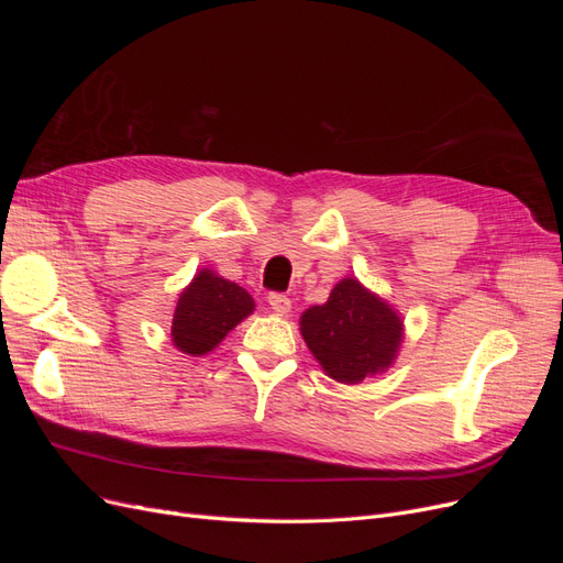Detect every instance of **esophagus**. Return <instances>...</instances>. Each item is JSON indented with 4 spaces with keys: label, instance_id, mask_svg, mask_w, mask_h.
Instances as JSON below:
<instances>
[{
    "label": "esophagus",
    "instance_id": "obj_1",
    "mask_svg": "<svg viewBox=\"0 0 563 563\" xmlns=\"http://www.w3.org/2000/svg\"><path fill=\"white\" fill-rule=\"evenodd\" d=\"M267 302H269V308L275 310L277 314H286L288 310H291V300H288L284 294H277V291H272L267 296Z\"/></svg>",
    "mask_w": 563,
    "mask_h": 563
}]
</instances>
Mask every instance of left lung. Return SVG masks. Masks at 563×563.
I'll list each match as a JSON object with an SVG mask.
<instances>
[{
    "label": "left lung",
    "mask_w": 563,
    "mask_h": 563,
    "mask_svg": "<svg viewBox=\"0 0 563 563\" xmlns=\"http://www.w3.org/2000/svg\"><path fill=\"white\" fill-rule=\"evenodd\" d=\"M300 333L333 380L354 385L395 360L401 319L360 282L343 279L327 302L302 314Z\"/></svg>",
    "instance_id": "1"
}]
</instances>
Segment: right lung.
Instances as JSON below:
<instances>
[{
  "instance_id": "1",
  "label": "right lung",
  "mask_w": 563,
  "mask_h": 563,
  "mask_svg": "<svg viewBox=\"0 0 563 563\" xmlns=\"http://www.w3.org/2000/svg\"><path fill=\"white\" fill-rule=\"evenodd\" d=\"M251 312L253 298L242 286L201 269L178 298L174 343L185 354H207Z\"/></svg>"
}]
</instances>
